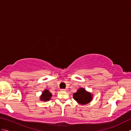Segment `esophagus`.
Instances as JSON below:
<instances>
[{
	"instance_id": "34e87169",
	"label": "esophagus",
	"mask_w": 131,
	"mask_h": 131,
	"mask_svg": "<svg viewBox=\"0 0 131 131\" xmlns=\"http://www.w3.org/2000/svg\"><path fill=\"white\" fill-rule=\"evenodd\" d=\"M60 90H61V91H66L65 89H61Z\"/></svg>"
}]
</instances>
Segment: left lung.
<instances>
[{"label":"left lung","instance_id":"left-lung-1","mask_svg":"<svg viewBox=\"0 0 131 131\" xmlns=\"http://www.w3.org/2000/svg\"><path fill=\"white\" fill-rule=\"evenodd\" d=\"M73 98L79 104L85 105L91 101L92 99V95L91 93L86 91L85 89L80 88L77 92L73 94Z\"/></svg>","mask_w":131,"mask_h":131}]
</instances>
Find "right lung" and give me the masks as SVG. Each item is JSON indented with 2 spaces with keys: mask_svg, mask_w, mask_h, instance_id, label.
Masks as SVG:
<instances>
[{
  "mask_svg": "<svg viewBox=\"0 0 131 131\" xmlns=\"http://www.w3.org/2000/svg\"><path fill=\"white\" fill-rule=\"evenodd\" d=\"M52 94L51 92H49V91L47 90H45L41 94V95L40 97V100L41 101H47L51 99V97Z\"/></svg>",
  "mask_w": 131,
  "mask_h": 131,
  "instance_id": "1",
  "label": "right lung"
}]
</instances>
